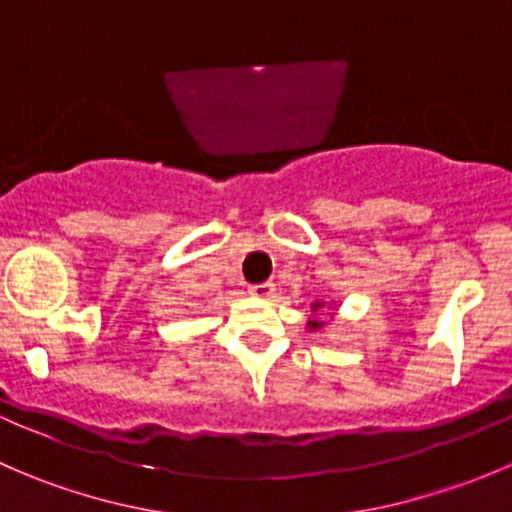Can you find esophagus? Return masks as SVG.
Returning <instances> with one entry per match:
<instances>
[{
  "instance_id": "obj_1",
  "label": "esophagus",
  "mask_w": 512,
  "mask_h": 512,
  "mask_svg": "<svg viewBox=\"0 0 512 512\" xmlns=\"http://www.w3.org/2000/svg\"><path fill=\"white\" fill-rule=\"evenodd\" d=\"M252 297H260V299H270L275 297V285L272 282H262V285H252L250 287Z\"/></svg>"
}]
</instances>
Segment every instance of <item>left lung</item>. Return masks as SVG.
Here are the masks:
<instances>
[{"label": "left lung", "instance_id": "1", "mask_svg": "<svg viewBox=\"0 0 512 512\" xmlns=\"http://www.w3.org/2000/svg\"><path fill=\"white\" fill-rule=\"evenodd\" d=\"M312 327H319V324H317V322H312Z\"/></svg>", "mask_w": 512, "mask_h": 512}]
</instances>
